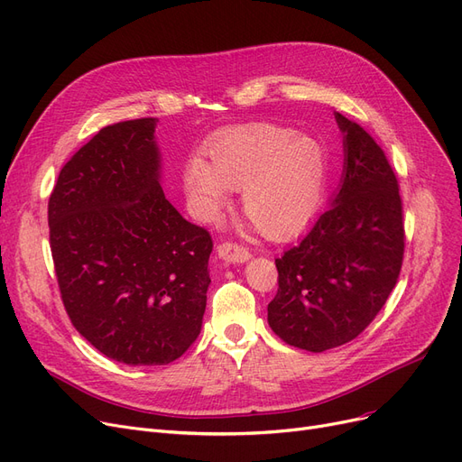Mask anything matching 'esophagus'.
I'll list each match as a JSON object with an SVG mask.
<instances>
[{"instance_id":"1","label":"esophagus","mask_w":462,"mask_h":462,"mask_svg":"<svg viewBox=\"0 0 462 462\" xmlns=\"http://www.w3.org/2000/svg\"><path fill=\"white\" fill-rule=\"evenodd\" d=\"M217 253H218V257L225 259L226 263H245L251 257L247 247H244L240 244H232V242H222L217 247Z\"/></svg>"}]
</instances>
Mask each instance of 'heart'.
<instances>
[{
	"mask_svg": "<svg viewBox=\"0 0 462 462\" xmlns=\"http://www.w3.org/2000/svg\"><path fill=\"white\" fill-rule=\"evenodd\" d=\"M211 162L192 158L182 184L198 220L213 222L242 188V209L264 234L300 230L318 211L328 179V156L309 134L272 124L220 133L208 146Z\"/></svg>",
	"mask_w": 462,
	"mask_h": 462,
	"instance_id": "b5f03b06",
	"label": "heart"
}]
</instances>
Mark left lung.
Returning <instances> with one entry per match:
<instances>
[{"mask_svg": "<svg viewBox=\"0 0 462 462\" xmlns=\"http://www.w3.org/2000/svg\"><path fill=\"white\" fill-rule=\"evenodd\" d=\"M343 184L331 208L280 259L268 323L283 343L323 352L360 335L394 289L405 249L394 169L373 136L343 114Z\"/></svg>", "mask_w": 462, "mask_h": 462, "instance_id": "left-lung-1", "label": "left lung"}]
</instances>
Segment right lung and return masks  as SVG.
Instances as JSON below:
<instances>
[{"instance_id": "1", "label": "right lung", "mask_w": 462, "mask_h": 462, "mask_svg": "<svg viewBox=\"0 0 462 462\" xmlns=\"http://www.w3.org/2000/svg\"><path fill=\"white\" fill-rule=\"evenodd\" d=\"M156 124L102 127L60 169L47 208L68 318L127 365H165L190 348L211 283V234L182 218L160 186Z\"/></svg>"}]
</instances>
